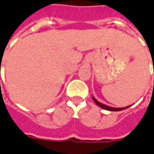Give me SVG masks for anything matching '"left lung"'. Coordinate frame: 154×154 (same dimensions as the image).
Returning a JSON list of instances; mask_svg holds the SVG:
<instances>
[{
  "instance_id": "left-lung-1",
  "label": "left lung",
  "mask_w": 154,
  "mask_h": 154,
  "mask_svg": "<svg viewBox=\"0 0 154 154\" xmlns=\"http://www.w3.org/2000/svg\"><path fill=\"white\" fill-rule=\"evenodd\" d=\"M93 99H94V101L95 102V103L97 104V105H99V107L103 108L104 109H107V110H109V111H120V110H123V109H127V108H129L130 106H126V107H123V108H114V107H110V106H108V105H105V104H103V103H100L99 102L97 99H95L94 97H92Z\"/></svg>"
}]
</instances>
